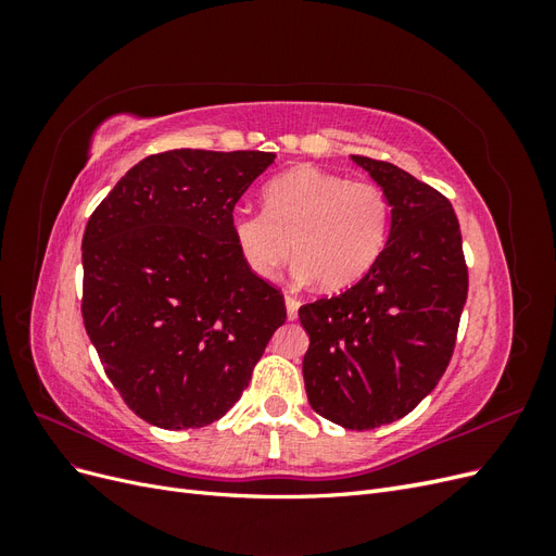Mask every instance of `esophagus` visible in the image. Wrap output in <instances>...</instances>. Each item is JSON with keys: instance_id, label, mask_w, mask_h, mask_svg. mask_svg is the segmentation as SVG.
<instances>
[{"instance_id": "obj_1", "label": "esophagus", "mask_w": 556, "mask_h": 556, "mask_svg": "<svg viewBox=\"0 0 556 556\" xmlns=\"http://www.w3.org/2000/svg\"><path fill=\"white\" fill-rule=\"evenodd\" d=\"M285 308H288V317L294 319L299 313V299H294L292 294H285Z\"/></svg>"}]
</instances>
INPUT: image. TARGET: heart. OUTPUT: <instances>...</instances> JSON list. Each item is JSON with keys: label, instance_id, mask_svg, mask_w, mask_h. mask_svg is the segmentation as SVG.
Instances as JSON below:
<instances>
[{"label": "heart", "instance_id": "1", "mask_svg": "<svg viewBox=\"0 0 556 556\" xmlns=\"http://www.w3.org/2000/svg\"><path fill=\"white\" fill-rule=\"evenodd\" d=\"M390 220V199L380 185L304 164L266 185L264 211L233 213L231 237L257 278H276L294 245L296 276L339 292L371 271Z\"/></svg>", "mask_w": 556, "mask_h": 556}]
</instances>
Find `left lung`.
Masks as SVG:
<instances>
[{
	"label": "left lung",
	"mask_w": 556,
	"mask_h": 556,
	"mask_svg": "<svg viewBox=\"0 0 556 556\" xmlns=\"http://www.w3.org/2000/svg\"><path fill=\"white\" fill-rule=\"evenodd\" d=\"M390 199V237L357 285L299 308L315 413L345 429L408 415L450 364L468 271L450 201L390 162L352 155Z\"/></svg>",
	"instance_id": "obj_1"
}]
</instances>
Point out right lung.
Masks as SVG:
<instances>
[{
    "label": "right lung",
    "mask_w": 556,
    "mask_h": 556,
    "mask_svg": "<svg viewBox=\"0 0 556 556\" xmlns=\"http://www.w3.org/2000/svg\"><path fill=\"white\" fill-rule=\"evenodd\" d=\"M276 162L180 148L134 164L83 233V323L109 380L146 422L220 419L285 323L276 288L241 260L237 201Z\"/></svg>",
    "instance_id": "1"
}]
</instances>
